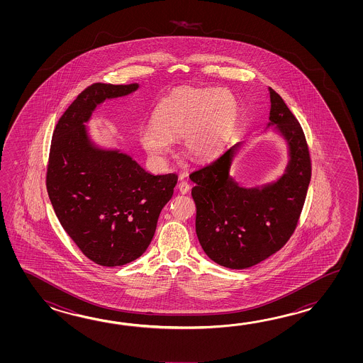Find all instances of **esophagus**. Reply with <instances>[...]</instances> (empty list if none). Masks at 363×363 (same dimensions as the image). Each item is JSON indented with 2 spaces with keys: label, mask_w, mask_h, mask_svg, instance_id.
<instances>
[{
  "label": "esophagus",
  "mask_w": 363,
  "mask_h": 363,
  "mask_svg": "<svg viewBox=\"0 0 363 363\" xmlns=\"http://www.w3.org/2000/svg\"><path fill=\"white\" fill-rule=\"evenodd\" d=\"M189 188H191V186H189V184H188L185 180H180V182H179V192L186 194V193L189 192Z\"/></svg>",
  "instance_id": "esophagus-1"
}]
</instances>
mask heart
Returning <instances> with one entry per match:
<instances>
[{
  "instance_id": "1",
  "label": "heart",
  "mask_w": 363,
  "mask_h": 363,
  "mask_svg": "<svg viewBox=\"0 0 363 363\" xmlns=\"http://www.w3.org/2000/svg\"><path fill=\"white\" fill-rule=\"evenodd\" d=\"M238 116V101L224 88L179 86L155 110V123L140 128L139 139L155 162L164 163L171 140L180 136L185 155L208 161L220 153Z\"/></svg>"
}]
</instances>
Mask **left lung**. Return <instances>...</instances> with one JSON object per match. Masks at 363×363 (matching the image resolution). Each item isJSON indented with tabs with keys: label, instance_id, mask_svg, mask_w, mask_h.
Returning <instances> with one entry per match:
<instances>
[{
	"label": "left lung",
	"instance_id": "left-lung-1",
	"mask_svg": "<svg viewBox=\"0 0 363 363\" xmlns=\"http://www.w3.org/2000/svg\"><path fill=\"white\" fill-rule=\"evenodd\" d=\"M270 122L286 140L288 163L275 182L241 186L230 175L238 143L189 178L194 183L196 233L211 261L235 270L262 262L292 236L306 199L311 162L301 125L286 102L269 88Z\"/></svg>",
	"mask_w": 363,
	"mask_h": 363
}]
</instances>
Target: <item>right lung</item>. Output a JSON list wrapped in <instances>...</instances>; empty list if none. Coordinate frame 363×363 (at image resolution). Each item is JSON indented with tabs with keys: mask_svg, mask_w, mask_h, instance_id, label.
<instances>
[{
	"mask_svg": "<svg viewBox=\"0 0 363 363\" xmlns=\"http://www.w3.org/2000/svg\"><path fill=\"white\" fill-rule=\"evenodd\" d=\"M138 89V83L85 88L60 118L49 153L47 189L55 216L83 255L106 267L147 250L178 182L177 174L153 175L121 150L97 147L85 127L104 101Z\"/></svg>",
	"mask_w": 363,
	"mask_h": 363,
	"instance_id": "obj_1",
	"label": "right lung"
}]
</instances>
